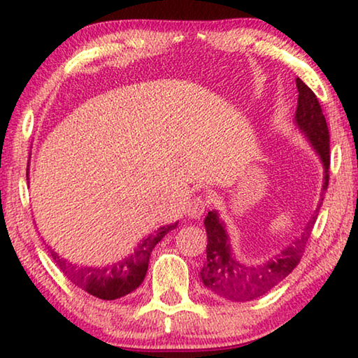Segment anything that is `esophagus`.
Wrapping results in <instances>:
<instances>
[{"instance_id":"obj_1","label":"esophagus","mask_w":358,"mask_h":358,"mask_svg":"<svg viewBox=\"0 0 358 358\" xmlns=\"http://www.w3.org/2000/svg\"><path fill=\"white\" fill-rule=\"evenodd\" d=\"M205 210H207V201L201 196L192 197L186 205V215L189 217H194V220L201 217L205 213Z\"/></svg>"}]
</instances>
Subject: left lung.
Instances as JSON below:
<instances>
[{
  "label": "left lung",
  "instance_id": "left-lung-1",
  "mask_svg": "<svg viewBox=\"0 0 358 358\" xmlns=\"http://www.w3.org/2000/svg\"><path fill=\"white\" fill-rule=\"evenodd\" d=\"M295 82L296 90H299L295 124L306 141L310 142L313 150L316 151L320 164H322L324 178L320 196H324L327 186H329L330 167L329 126H327L316 94L299 77ZM320 201H324V199H320ZM320 203L314 210L310 221L303 227L299 237H295L287 246H284V250L280 252H275L271 257L257 264H246L234 252L226 222L221 220L220 211L215 208L210 210L203 221L208 240L207 260H205L201 270L203 286L221 299L230 301H251L265 295L299 265L314 222L317 220Z\"/></svg>",
  "mask_w": 358,
  "mask_h": 358
}]
</instances>
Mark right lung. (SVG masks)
<instances>
[{
	"label": "right lung",
	"instance_id": "obj_1",
	"mask_svg": "<svg viewBox=\"0 0 358 358\" xmlns=\"http://www.w3.org/2000/svg\"><path fill=\"white\" fill-rule=\"evenodd\" d=\"M29 180V162H28V173ZM29 183V181H28ZM178 227V221L161 226L153 234L145 235L141 243L136 246V250L128 256L123 257L117 262L107 265H82L74 264L69 259L63 256L50 248V256L55 260L58 268L63 271L66 278L80 287L90 295L98 296L101 300H117L121 296L131 294L136 290L145 280L148 270V262L153 248L171 232V230Z\"/></svg>",
	"mask_w": 358,
	"mask_h": 358
}]
</instances>
